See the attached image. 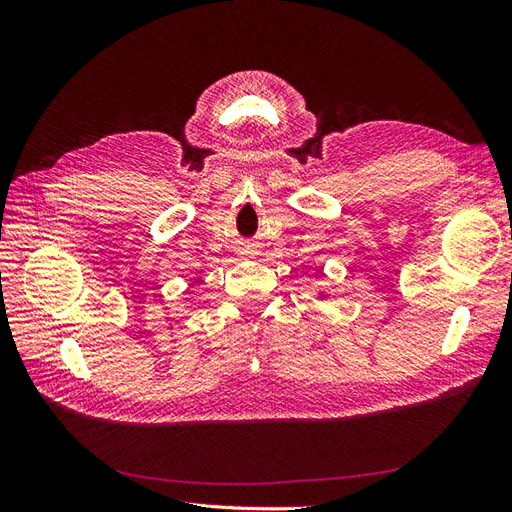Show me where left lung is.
Instances as JSON below:
<instances>
[{"label": "left lung", "mask_w": 512, "mask_h": 512, "mask_svg": "<svg viewBox=\"0 0 512 512\" xmlns=\"http://www.w3.org/2000/svg\"><path fill=\"white\" fill-rule=\"evenodd\" d=\"M318 297H320V299H327V297H329V294H327V292H322V290H320V292H318Z\"/></svg>", "instance_id": "obj_1"}]
</instances>
